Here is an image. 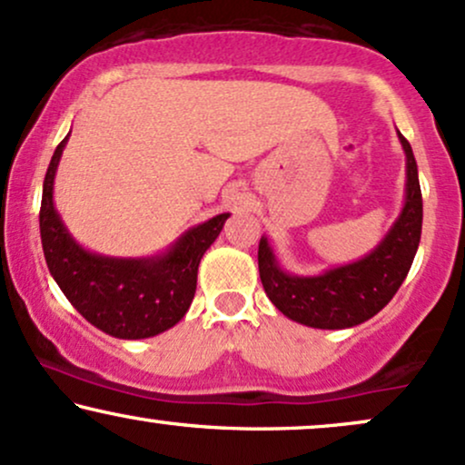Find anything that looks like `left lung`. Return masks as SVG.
Listing matches in <instances>:
<instances>
[{
    "mask_svg": "<svg viewBox=\"0 0 465 465\" xmlns=\"http://www.w3.org/2000/svg\"><path fill=\"white\" fill-rule=\"evenodd\" d=\"M407 155L405 205L372 253L314 277L290 275L279 266L268 240L257 249L260 279L272 305L290 321L314 329L355 327L383 310L405 282L422 233V193L411 144L399 132Z\"/></svg>",
    "mask_w": 465,
    "mask_h": 465,
    "instance_id": "8db88e82",
    "label": "left lung"
}]
</instances>
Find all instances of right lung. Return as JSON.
Wrapping results in <instances>:
<instances>
[{
	"label": "right lung",
	"instance_id": "obj_1",
	"mask_svg": "<svg viewBox=\"0 0 465 465\" xmlns=\"http://www.w3.org/2000/svg\"><path fill=\"white\" fill-rule=\"evenodd\" d=\"M69 136L58 144L43 182L41 240L49 272L71 305L104 333L121 340L158 335L182 321L197 290L199 262L229 214L188 229L166 253L143 260L82 249L54 208V177Z\"/></svg>",
	"mask_w": 465,
	"mask_h": 465
}]
</instances>
